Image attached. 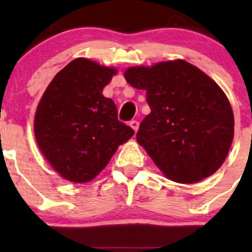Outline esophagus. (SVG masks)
<instances>
[{
    "mask_svg": "<svg viewBox=\"0 0 252 252\" xmlns=\"http://www.w3.org/2000/svg\"><path fill=\"white\" fill-rule=\"evenodd\" d=\"M129 126H130L131 128L134 129V131H135V133H136V130H138V128H139V122L138 121H130Z\"/></svg>",
    "mask_w": 252,
    "mask_h": 252,
    "instance_id": "1",
    "label": "esophagus"
}]
</instances>
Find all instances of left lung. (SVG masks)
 Instances as JSON below:
<instances>
[{
  "instance_id": "left-lung-1",
  "label": "left lung",
  "mask_w": 252,
  "mask_h": 252,
  "mask_svg": "<svg viewBox=\"0 0 252 252\" xmlns=\"http://www.w3.org/2000/svg\"><path fill=\"white\" fill-rule=\"evenodd\" d=\"M124 77L146 90L151 113L136 140L168 179L196 183L222 166L234 136V116L212 79L183 60L131 67Z\"/></svg>"
}]
</instances>
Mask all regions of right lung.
Wrapping results in <instances>:
<instances>
[{"label": "right lung", "mask_w": 252, "mask_h": 252, "mask_svg": "<svg viewBox=\"0 0 252 252\" xmlns=\"http://www.w3.org/2000/svg\"><path fill=\"white\" fill-rule=\"evenodd\" d=\"M117 70L77 58L56 74L37 106V145L57 173L74 183L94 179L117 147L134 135L102 90Z\"/></svg>", "instance_id": "obj_1"}]
</instances>
